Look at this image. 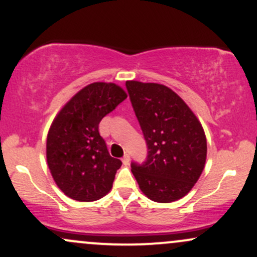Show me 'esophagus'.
Here are the masks:
<instances>
[{
  "label": "esophagus",
  "instance_id": "esophagus-1",
  "mask_svg": "<svg viewBox=\"0 0 257 257\" xmlns=\"http://www.w3.org/2000/svg\"><path fill=\"white\" fill-rule=\"evenodd\" d=\"M122 162H123V164H124V166H128L129 162H131V156H129V155H124V156H123Z\"/></svg>",
  "mask_w": 257,
  "mask_h": 257
}]
</instances>
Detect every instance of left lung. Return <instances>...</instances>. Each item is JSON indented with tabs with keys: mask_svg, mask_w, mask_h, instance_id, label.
Wrapping results in <instances>:
<instances>
[{
	"mask_svg": "<svg viewBox=\"0 0 257 257\" xmlns=\"http://www.w3.org/2000/svg\"><path fill=\"white\" fill-rule=\"evenodd\" d=\"M126 90L147 145L144 163L133 162L139 187L153 202L186 196L205 166L203 126L175 91L163 84L126 81Z\"/></svg>",
	"mask_w": 257,
	"mask_h": 257,
	"instance_id": "8db88e82",
	"label": "left lung"
}]
</instances>
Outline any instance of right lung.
Returning a JSON list of instances; mask_svg holds the SVG:
<instances>
[{
	"mask_svg": "<svg viewBox=\"0 0 257 257\" xmlns=\"http://www.w3.org/2000/svg\"><path fill=\"white\" fill-rule=\"evenodd\" d=\"M124 99L119 85L95 82L72 96L53 120L47 163L55 184L70 198L94 202L110 192L122 162L108 153L99 123Z\"/></svg>",
	"mask_w": 257,
	"mask_h": 257,
	"instance_id": "obj_1",
	"label": "right lung"
}]
</instances>
